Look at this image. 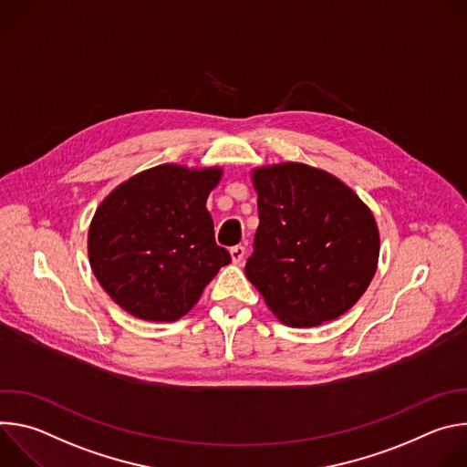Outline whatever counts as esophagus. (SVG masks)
Returning <instances> with one entry per match:
<instances>
[{"instance_id":"34e87169","label":"esophagus","mask_w":467,"mask_h":467,"mask_svg":"<svg viewBox=\"0 0 467 467\" xmlns=\"http://www.w3.org/2000/svg\"><path fill=\"white\" fill-rule=\"evenodd\" d=\"M244 256H245V247L244 245L231 247V258H233L234 264H240L244 260Z\"/></svg>"}]
</instances>
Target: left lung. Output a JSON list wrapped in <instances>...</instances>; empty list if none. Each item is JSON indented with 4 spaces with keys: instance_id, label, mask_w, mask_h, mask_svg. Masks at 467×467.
<instances>
[{
    "instance_id": "left-lung-1",
    "label": "left lung",
    "mask_w": 467,
    "mask_h": 467,
    "mask_svg": "<svg viewBox=\"0 0 467 467\" xmlns=\"http://www.w3.org/2000/svg\"><path fill=\"white\" fill-rule=\"evenodd\" d=\"M258 229L245 275L290 327H316L348 312L379 262L371 211L340 179L285 162L253 171Z\"/></svg>"
}]
</instances>
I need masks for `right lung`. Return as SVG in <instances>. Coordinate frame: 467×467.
I'll list each match as a JSON object with an SVG mask.
<instances>
[{"mask_svg":"<svg viewBox=\"0 0 467 467\" xmlns=\"http://www.w3.org/2000/svg\"><path fill=\"white\" fill-rule=\"evenodd\" d=\"M220 179V168L161 164L103 199L88 229V258L103 290L125 312L177 321L231 262L205 207Z\"/></svg>","mask_w":467,"mask_h":467,"instance_id":"right-lung-1","label":"right lung"}]
</instances>
